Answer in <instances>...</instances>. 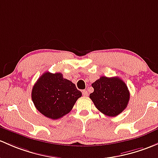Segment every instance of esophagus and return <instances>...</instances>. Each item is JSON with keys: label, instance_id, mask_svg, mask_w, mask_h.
<instances>
[{"label": "esophagus", "instance_id": "1", "mask_svg": "<svg viewBox=\"0 0 158 158\" xmlns=\"http://www.w3.org/2000/svg\"><path fill=\"white\" fill-rule=\"evenodd\" d=\"M82 92V95L85 96V97H87V96L89 95V92H87V90H83Z\"/></svg>", "mask_w": 158, "mask_h": 158}]
</instances>
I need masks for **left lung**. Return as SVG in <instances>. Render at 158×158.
I'll return each instance as SVG.
<instances>
[{
  "instance_id": "8db88e82",
  "label": "left lung",
  "mask_w": 158,
  "mask_h": 158,
  "mask_svg": "<svg viewBox=\"0 0 158 158\" xmlns=\"http://www.w3.org/2000/svg\"><path fill=\"white\" fill-rule=\"evenodd\" d=\"M92 85L94 92L89 98L102 114L116 117L127 107L130 94L127 85L119 77L101 76Z\"/></svg>"
}]
</instances>
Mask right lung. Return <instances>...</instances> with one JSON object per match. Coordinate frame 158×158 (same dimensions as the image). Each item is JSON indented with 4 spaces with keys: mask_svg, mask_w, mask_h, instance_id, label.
I'll list each match as a JSON object with an SVG mask.
<instances>
[{
    "mask_svg": "<svg viewBox=\"0 0 158 158\" xmlns=\"http://www.w3.org/2000/svg\"><path fill=\"white\" fill-rule=\"evenodd\" d=\"M82 92L60 73H44L34 85L31 99L36 109L52 119H57L69 113Z\"/></svg>",
    "mask_w": 158,
    "mask_h": 158,
    "instance_id": "right-lung-1",
    "label": "right lung"
}]
</instances>
